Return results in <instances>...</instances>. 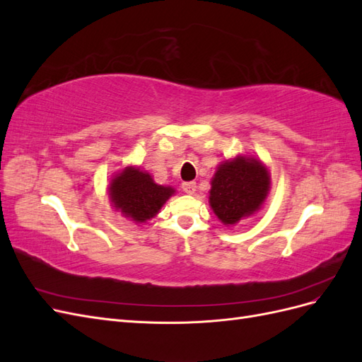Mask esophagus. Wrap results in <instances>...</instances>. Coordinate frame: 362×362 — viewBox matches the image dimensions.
<instances>
[{"mask_svg": "<svg viewBox=\"0 0 362 362\" xmlns=\"http://www.w3.org/2000/svg\"><path fill=\"white\" fill-rule=\"evenodd\" d=\"M182 190L187 194H193L196 192V182H184Z\"/></svg>", "mask_w": 362, "mask_h": 362, "instance_id": "obj_1", "label": "esophagus"}]
</instances>
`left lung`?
<instances>
[{"mask_svg": "<svg viewBox=\"0 0 362 362\" xmlns=\"http://www.w3.org/2000/svg\"><path fill=\"white\" fill-rule=\"evenodd\" d=\"M270 172L259 158L238 154L217 166L208 202L226 226L254 216L270 192Z\"/></svg>", "mask_w": 362, "mask_h": 362, "instance_id": "1", "label": "left lung"}]
</instances>
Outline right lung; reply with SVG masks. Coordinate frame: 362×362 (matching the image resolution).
<instances>
[{
  "label": "right lung",
  "mask_w": 362,
  "mask_h": 362,
  "mask_svg": "<svg viewBox=\"0 0 362 362\" xmlns=\"http://www.w3.org/2000/svg\"><path fill=\"white\" fill-rule=\"evenodd\" d=\"M175 192L170 185L157 184L149 172L133 164L113 175L107 190L115 210L136 223L156 217Z\"/></svg>",
  "instance_id": "obj_1"
}]
</instances>
